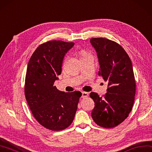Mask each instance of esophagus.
I'll list each match as a JSON object with an SVG mask.
<instances>
[{
  "label": "esophagus",
  "mask_w": 152,
  "mask_h": 152,
  "mask_svg": "<svg viewBox=\"0 0 152 152\" xmlns=\"http://www.w3.org/2000/svg\"><path fill=\"white\" fill-rule=\"evenodd\" d=\"M88 96V92H82V98H87Z\"/></svg>",
  "instance_id": "esophagus-1"
}]
</instances>
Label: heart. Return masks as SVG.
Listing matches in <instances>:
<instances>
[{"instance_id": "b5f03b06", "label": "heart", "mask_w": 152, "mask_h": 152, "mask_svg": "<svg viewBox=\"0 0 152 152\" xmlns=\"http://www.w3.org/2000/svg\"><path fill=\"white\" fill-rule=\"evenodd\" d=\"M79 55L80 57V59L86 58L92 56V54H91L90 52H87L86 50H81L79 51Z\"/></svg>"}]
</instances>
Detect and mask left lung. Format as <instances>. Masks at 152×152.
Returning a JSON list of instances; mask_svg holds the SVG:
<instances>
[{"label": "left lung", "instance_id": "obj_1", "mask_svg": "<svg viewBox=\"0 0 152 152\" xmlns=\"http://www.w3.org/2000/svg\"><path fill=\"white\" fill-rule=\"evenodd\" d=\"M90 42L97 52L99 75L107 82L103 97L91 92L95 103L93 120L105 128H112L123 122L132 111L136 94V80L131 60L122 46L105 38H93Z\"/></svg>", "mask_w": 152, "mask_h": 152}]
</instances>
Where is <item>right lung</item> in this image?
Instances as JSON below:
<instances>
[{"label":"right lung","instance_id":"add662e5","mask_svg":"<svg viewBox=\"0 0 152 152\" xmlns=\"http://www.w3.org/2000/svg\"><path fill=\"white\" fill-rule=\"evenodd\" d=\"M74 45L62 40L41 44L28 64L24 85L27 103L37 122L50 130H63L72 123L82 96L79 91L66 93L54 86L62 72L65 54Z\"/></svg>","mask_w":152,"mask_h":152}]
</instances>
